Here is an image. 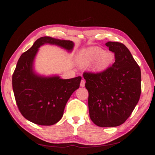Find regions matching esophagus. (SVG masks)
Here are the masks:
<instances>
[{
	"mask_svg": "<svg viewBox=\"0 0 155 155\" xmlns=\"http://www.w3.org/2000/svg\"><path fill=\"white\" fill-rule=\"evenodd\" d=\"M85 81L84 79H82L81 81V83H80V85L81 86V87H84L85 86Z\"/></svg>",
	"mask_w": 155,
	"mask_h": 155,
	"instance_id": "1",
	"label": "esophagus"
}]
</instances>
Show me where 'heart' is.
Here are the masks:
<instances>
[{
	"instance_id": "b5f03b06",
	"label": "heart",
	"mask_w": 155,
	"mask_h": 155,
	"mask_svg": "<svg viewBox=\"0 0 155 155\" xmlns=\"http://www.w3.org/2000/svg\"><path fill=\"white\" fill-rule=\"evenodd\" d=\"M114 59L112 52H104L100 47H91L85 49L78 55V61L81 65H90L95 62L93 68L96 72L104 71L111 64Z\"/></svg>"
}]
</instances>
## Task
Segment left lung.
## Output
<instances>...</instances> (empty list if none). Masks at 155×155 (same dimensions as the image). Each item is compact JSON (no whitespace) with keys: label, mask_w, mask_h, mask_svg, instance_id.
<instances>
[{"label":"left lung","mask_w":155,"mask_h":155,"mask_svg":"<svg viewBox=\"0 0 155 155\" xmlns=\"http://www.w3.org/2000/svg\"><path fill=\"white\" fill-rule=\"evenodd\" d=\"M106 46L114 53L115 62L104 71L84 72L83 77L91 121L101 127H114L125 122L140 100L141 70L124 44L108 41Z\"/></svg>","instance_id":"obj_1"}]
</instances>
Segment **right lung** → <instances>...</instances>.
<instances>
[{"label": "right lung", "instance_id": "right-lung-1", "mask_svg": "<svg viewBox=\"0 0 155 155\" xmlns=\"http://www.w3.org/2000/svg\"><path fill=\"white\" fill-rule=\"evenodd\" d=\"M55 44L72 51L74 43L51 37H41L22 54L12 75L15 102L23 116L36 124L51 126L63 116L68 99L79 87L81 77L61 79L59 77H42L33 71V62L40 46Z\"/></svg>", "mask_w": 155, "mask_h": 155}]
</instances>
